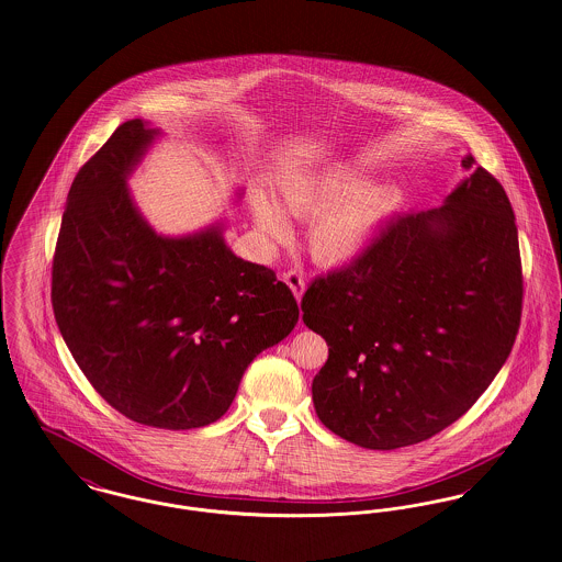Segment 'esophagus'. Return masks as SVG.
I'll return each mask as SVG.
<instances>
[{"label":"esophagus","instance_id":"1","mask_svg":"<svg viewBox=\"0 0 562 562\" xmlns=\"http://www.w3.org/2000/svg\"><path fill=\"white\" fill-rule=\"evenodd\" d=\"M283 281L288 283V288L292 290V294L295 295V300L300 302V297L304 294V288H306L304 277H302L300 272H295V270H290V272H285V274H283Z\"/></svg>","mask_w":562,"mask_h":562}]
</instances>
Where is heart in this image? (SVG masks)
Wrapping results in <instances>:
<instances>
[{"label": "heart", "instance_id": "b5f03b06", "mask_svg": "<svg viewBox=\"0 0 562 562\" xmlns=\"http://www.w3.org/2000/svg\"><path fill=\"white\" fill-rule=\"evenodd\" d=\"M277 192L281 209L262 192L251 194L258 231L272 243H288L292 226L283 213L311 220L308 251L317 265L327 268L359 262L411 201L402 181H368L366 169L347 160L288 173Z\"/></svg>", "mask_w": 562, "mask_h": 562}]
</instances>
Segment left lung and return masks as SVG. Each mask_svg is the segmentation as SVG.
Returning a JSON list of instances; mask_svg holds the SVG:
<instances>
[{
	"label": "left lung",
	"mask_w": 562,
	"mask_h": 562,
	"mask_svg": "<svg viewBox=\"0 0 562 562\" xmlns=\"http://www.w3.org/2000/svg\"><path fill=\"white\" fill-rule=\"evenodd\" d=\"M442 207L400 217L351 267L319 277L302 319L329 347L313 381L319 420L395 450L468 413L502 370L522 311L518 228L472 154Z\"/></svg>",
	"instance_id": "left-lung-1"
}]
</instances>
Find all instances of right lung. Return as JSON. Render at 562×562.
<instances>
[{"mask_svg": "<svg viewBox=\"0 0 562 562\" xmlns=\"http://www.w3.org/2000/svg\"><path fill=\"white\" fill-rule=\"evenodd\" d=\"M158 137L146 120H126L78 171L53 308L67 349L112 408L181 431L226 414L247 366L294 329L300 311L270 268L233 254L224 220L179 237L149 226L128 179Z\"/></svg>", "mask_w": 562, "mask_h": 562, "instance_id": "obj_1", "label": "right lung"}]
</instances>
